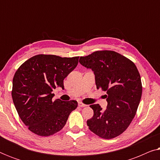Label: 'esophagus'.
Masks as SVG:
<instances>
[{
    "label": "esophagus",
    "mask_w": 160,
    "mask_h": 160,
    "mask_svg": "<svg viewBox=\"0 0 160 160\" xmlns=\"http://www.w3.org/2000/svg\"><path fill=\"white\" fill-rule=\"evenodd\" d=\"M78 106H79V107H86L87 106V105L82 103V102H78Z\"/></svg>",
    "instance_id": "34e87169"
}]
</instances>
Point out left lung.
Segmentation results:
<instances>
[{"instance_id": "obj_1", "label": "left lung", "mask_w": 160, "mask_h": 160, "mask_svg": "<svg viewBox=\"0 0 160 160\" xmlns=\"http://www.w3.org/2000/svg\"><path fill=\"white\" fill-rule=\"evenodd\" d=\"M81 65L94 72L97 89L106 92L102 110L91 105L94 115L87 123L92 132L104 139L119 136L132 121L142 95L141 76L128 58L113 51H97L81 57Z\"/></svg>"}]
</instances>
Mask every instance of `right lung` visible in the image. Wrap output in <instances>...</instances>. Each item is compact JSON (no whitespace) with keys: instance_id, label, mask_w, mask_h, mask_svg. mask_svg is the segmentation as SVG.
Wrapping results in <instances>:
<instances>
[{"instance_id":"add662e5","label":"right lung","mask_w":160,"mask_h":160,"mask_svg":"<svg viewBox=\"0 0 160 160\" xmlns=\"http://www.w3.org/2000/svg\"><path fill=\"white\" fill-rule=\"evenodd\" d=\"M79 57L61 58L38 54L25 61L13 78L12 99L17 113L28 129L41 136L62 130L76 100L53 101L56 87L64 88L63 81L77 66Z\"/></svg>"}]
</instances>
